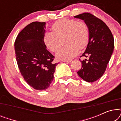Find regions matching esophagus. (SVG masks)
<instances>
[{"instance_id": "34e87169", "label": "esophagus", "mask_w": 121, "mask_h": 121, "mask_svg": "<svg viewBox=\"0 0 121 121\" xmlns=\"http://www.w3.org/2000/svg\"><path fill=\"white\" fill-rule=\"evenodd\" d=\"M62 62H67V63H69V62H71V60H62Z\"/></svg>"}]
</instances>
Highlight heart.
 Returning <instances> with one entry per match:
<instances>
[{
	"mask_svg": "<svg viewBox=\"0 0 121 121\" xmlns=\"http://www.w3.org/2000/svg\"><path fill=\"white\" fill-rule=\"evenodd\" d=\"M52 32L44 34L43 40L46 46L53 52H57L63 44L66 45L60 49L56 57L59 59H69L78 53L88 44L90 31L86 23L75 20L63 19L54 23L52 26Z\"/></svg>",
	"mask_w": 121,
	"mask_h": 121,
	"instance_id": "heart-1",
	"label": "heart"
}]
</instances>
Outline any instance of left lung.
I'll list each match as a JSON object with an SVG mask.
<instances>
[{"label":"left lung","instance_id":"1","mask_svg":"<svg viewBox=\"0 0 121 121\" xmlns=\"http://www.w3.org/2000/svg\"><path fill=\"white\" fill-rule=\"evenodd\" d=\"M86 23L90 39L86 49L80 57H88L81 60L82 67L77 72L87 82H95L103 75L114 48V39L111 31L101 20L89 13L75 16Z\"/></svg>","mask_w":121,"mask_h":121}]
</instances>
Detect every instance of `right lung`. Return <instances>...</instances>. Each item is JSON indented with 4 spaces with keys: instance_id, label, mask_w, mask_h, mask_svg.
<instances>
[{
    "instance_id": "add662e5",
    "label": "right lung",
    "mask_w": 121,
    "mask_h": 121,
    "mask_svg": "<svg viewBox=\"0 0 121 121\" xmlns=\"http://www.w3.org/2000/svg\"><path fill=\"white\" fill-rule=\"evenodd\" d=\"M45 22L35 21L18 34L15 41L16 62L21 75L29 85L37 90L48 88L58 63L47 49L43 38Z\"/></svg>"
}]
</instances>
